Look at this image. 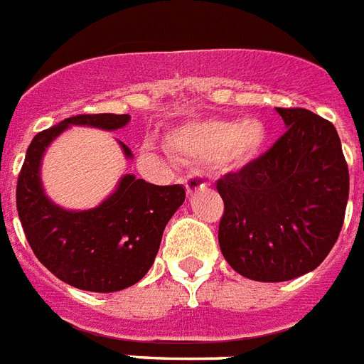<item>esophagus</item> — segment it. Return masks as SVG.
Instances as JSON below:
<instances>
[{
	"label": "esophagus",
	"instance_id": "1",
	"mask_svg": "<svg viewBox=\"0 0 364 364\" xmlns=\"http://www.w3.org/2000/svg\"><path fill=\"white\" fill-rule=\"evenodd\" d=\"M183 183H185V188H187L188 196H191L193 193H196L198 188L206 187V181H204L202 177H196V176H188Z\"/></svg>",
	"mask_w": 364,
	"mask_h": 364
}]
</instances>
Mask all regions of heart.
<instances>
[{"mask_svg": "<svg viewBox=\"0 0 364 364\" xmlns=\"http://www.w3.org/2000/svg\"><path fill=\"white\" fill-rule=\"evenodd\" d=\"M168 149L188 164L223 162L244 166L256 160L267 145V127L257 120H204L185 122L166 137Z\"/></svg>", "mask_w": 364, "mask_h": 364, "instance_id": "heart-1", "label": "heart"}]
</instances>
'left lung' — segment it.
Here are the masks:
<instances>
[{
    "mask_svg": "<svg viewBox=\"0 0 364 364\" xmlns=\"http://www.w3.org/2000/svg\"><path fill=\"white\" fill-rule=\"evenodd\" d=\"M287 132L218 181L219 248L238 274L292 281L317 269L342 231L349 171L336 127L305 108H274Z\"/></svg>",
    "mask_w": 364,
    "mask_h": 364,
    "instance_id": "left-lung-1",
    "label": "left lung"
}]
</instances>
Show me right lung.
Instances as JSON below:
<instances>
[{
    "label": "right lung",
    "mask_w": 364,
    "mask_h": 364,
    "mask_svg": "<svg viewBox=\"0 0 364 364\" xmlns=\"http://www.w3.org/2000/svg\"><path fill=\"white\" fill-rule=\"evenodd\" d=\"M129 120V114H80L38 133L16 183V210L36 257L57 279L87 292H118L149 273L164 229L185 202V188L160 187L126 173L99 206L66 210L46 194L41 160L70 126L116 132ZM118 145L132 160V151L122 141Z\"/></svg>",
    "instance_id": "add662e5"
}]
</instances>
